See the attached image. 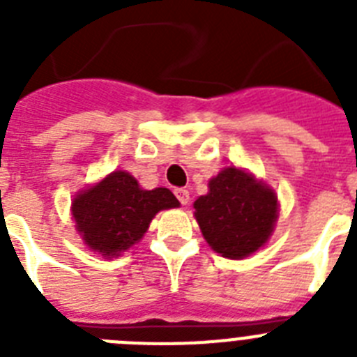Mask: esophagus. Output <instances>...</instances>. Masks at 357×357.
<instances>
[{
	"instance_id": "1",
	"label": "esophagus",
	"mask_w": 357,
	"mask_h": 357,
	"mask_svg": "<svg viewBox=\"0 0 357 357\" xmlns=\"http://www.w3.org/2000/svg\"><path fill=\"white\" fill-rule=\"evenodd\" d=\"M175 197L178 198V202H181L182 206H188V204H189V191H188V189H184V188L175 189Z\"/></svg>"
}]
</instances>
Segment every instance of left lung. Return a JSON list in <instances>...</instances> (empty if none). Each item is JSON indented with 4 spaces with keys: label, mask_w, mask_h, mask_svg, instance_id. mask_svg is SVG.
Returning <instances> with one entry per match:
<instances>
[{
    "label": "left lung",
    "mask_w": 357,
    "mask_h": 357,
    "mask_svg": "<svg viewBox=\"0 0 357 357\" xmlns=\"http://www.w3.org/2000/svg\"><path fill=\"white\" fill-rule=\"evenodd\" d=\"M193 207L209 247L227 259H243L259 250L279 218L275 191L234 166L213 176L209 193L198 197Z\"/></svg>",
    "instance_id": "1"
}]
</instances>
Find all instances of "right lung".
<instances>
[{"mask_svg": "<svg viewBox=\"0 0 357 357\" xmlns=\"http://www.w3.org/2000/svg\"><path fill=\"white\" fill-rule=\"evenodd\" d=\"M168 188L148 191L127 172H112L84 189L71 206L82 239L103 257H118L139 241L159 211L178 207Z\"/></svg>", "mask_w": 357, "mask_h": 357, "instance_id": "1", "label": "right lung"}]
</instances>
